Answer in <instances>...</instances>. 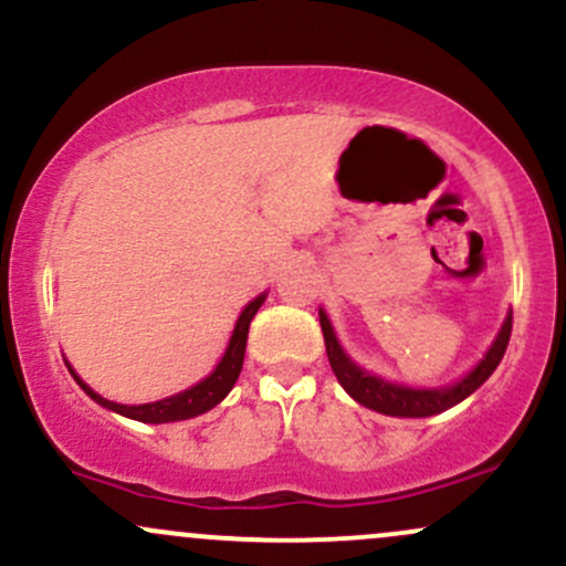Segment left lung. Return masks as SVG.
<instances>
[{
    "mask_svg": "<svg viewBox=\"0 0 566 566\" xmlns=\"http://www.w3.org/2000/svg\"><path fill=\"white\" fill-rule=\"evenodd\" d=\"M318 318H321V332H324L326 356H329V364L334 375H337L339 386H343L358 405L369 407V410L375 412H382V416H397V418L437 416V412L459 405L461 399H467L472 391H478V388L491 378V373L500 367L504 350H507V343H510V332H513V313H507L500 334H496V339L491 343L489 354L480 358L478 367L472 369V373H467L464 378L459 382H451V386L410 388V386H399V382L382 380L378 375L367 373V369H361L358 364L350 361V356L345 354L343 345L337 343V334H334L324 310H318Z\"/></svg>",
    "mask_w": 566,
    "mask_h": 566,
    "instance_id": "obj_1",
    "label": "left lung"
}]
</instances>
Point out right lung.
Wrapping results in <instances>:
<instances>
[{"mask_svg":"<svg viewBox=\"0 0 566 566\" xmlns=\"http://www.w3.org/2000/svg\"><path fill=\"white\" fill-rule=\"evenodd\" d=\"M266 294H259L256 300L248 302L245 310L240 313V318H237V326L232 332V339H229V348L227 354L221 356V361L216 364V369L208 375L205 380H199L197 386L186 388V391L175 394V397H167V399H159V402H148V405H118V402H111V399L99 397V394L94 391V388L86 386V382L81 380V375L75 373V369L70 367L72 378H75L77 386L83 388V391L88 394L91 399H94L96 405L107 407V410L118 412V416H126L132 418V421H143V423H169V421H186V418H197L202 416V412H208L221 402L223 397H227L229 391H232V386L240 378V369H242V358H245V343H248V326H251L253 315L259 313V307L264 305Z\"/></svg>","mask_w":566,"mask_h":566,"instance_id":"obj_1","label":"right lung"}]
</instances>
